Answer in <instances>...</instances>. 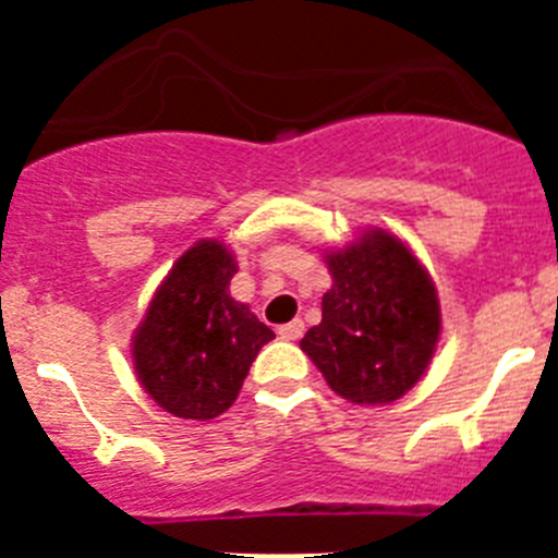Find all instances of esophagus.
<instances>
[{
    "instance_id": "obj_1",
    "label": "esophagus",
    "mask_w": 558,
    "mask_h": 558,
    "mask_svg": "<svg viewBox=\"0 0 558 558\" xmlns=\"http://www.w3.org/2000/svg\"><path fill=\"white\" fill-rule=\"evenodd\" d=\"M304 335V322L302 318H295V322H290V324H282V327H279V338H284V340H299Z\"/></svg>"
}]
</instances>
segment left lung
Wrapping results in <instances>:
<instances>
[{
	"label": "left lung",
	"instance_id": "obj_1",
	"mask_svg": "<svg viewBox=\"0 0 558 558\" xmlns=\"http://www.w3.org/2000/svg\"><path fill=\"white\" fill-rule=\"evenodd\" d=\"M332 288L322 324L302 338L335 393L357 405H388L416 386L436 352V288L416 256L386 231L327 254Z\"/></svg>",
	"mask_w": 558,
	"mask_h": 558
}]
</instances>
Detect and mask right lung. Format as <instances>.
<instances>
[{
	"instance_id": "add662e5",
	"label": "right lung",
	"mask_w": 558,
	"mask_h": 558,
	"mask_svg": "<svg viewBox=\"0 0 558 558\" xmlns=\"http://www.w3.org/2000/svg\"><path fill=\"white\" fill-rule=\"evenodd\" d=\"M234 274V256L223 243L192 245L136 329V374L172 416L206 422L229 411L259 349L276 338L248 304L229 295Z\"/></svg>"
}]
</instances>
